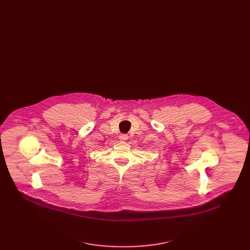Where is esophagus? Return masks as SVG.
Returning a JSON list of instances; mask_svg holds the SVG:
<instances>
[{"label": "esophagus", "mask_w": 250, "mask_h": 250, "mask_svg": "<svg viewBox=\"0 0 250 250\" xmlns=\"http://www.w3.org/2000/svg\"><path fill=\"white\" fill-rule=\"evenodd\" d=\"M119 139L121 141H126L128 139V136L125 135V134H121L119 136Z\"/></svg>", "instance_id": "1"}]
</instances>
